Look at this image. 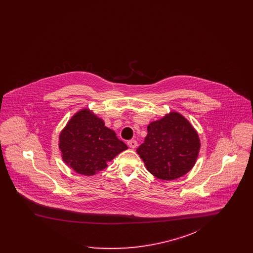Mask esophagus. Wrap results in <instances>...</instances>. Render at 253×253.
<instances>
[{
  "label": "esophagus",
  "mask_w": 253,
  "mask_h": 253,
  "mask_svg": "<svg viewBox=\"0 0 253 253\" xmlns=\"http://www.w3.org/2000/svg\"><path fill=\"white\" fill-rule=\"evenodd\" d=\"M128 146L130 147V148H132V149H134L136 146H137V142L135 141V140H131V141H128Z\"/></svg>",
  "instance_id": "34e87169"
}]
</instances>
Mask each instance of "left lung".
<instances>
[{"mask_svg":"<svg viewBox=\"0 0 253 253\" xmlns=\"http://www.w3.org/2000/svg\"><path fill=\"white\" fill-rule=\"evenodd\" d=\"M200 149L198 134L180 114L171 112L148 126L144 143L136 152L157 178L173 180L190 171Z\"/></svg>","mask_w":253,"mask_h":253,"instance_id":"left-lung-1","label":"left lung"}]
</instances>
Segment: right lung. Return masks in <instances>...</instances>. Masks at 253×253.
I'll use <instances>...</instances> for the list:
<instances>
[{
    "label": "right lung",
    "mask_w": 253,
    "mask_h": 253,
    "mask_svg": "<svg viewBox=\"0 0 253 253\" xmlns=\"http://www.w3.org/2000/svg\"><path fill=\"white\" fill-rule=\"evenodd\" d=\"M63 161L78 173L93 175L107 167V162L127 150L116 132L88 109L78 112L60 134Z\"/></svg>",
    "instance_id": "obj_1"
}]
</instances>
